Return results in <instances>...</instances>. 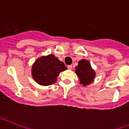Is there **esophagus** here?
Here are the masks:
<instances>
[{
  "label": "esophagus",
  "instance_id": "34e87169",
  "mask_svg": "<svg viewBox=\"0 0 129 129\" xmlns=\"http://www.w3.org/2000/svg\"><path fill=\"white\" fill-rule=\"evenodd\" d=\"M67 68H68V69H69V70H72V65H68V66H67Z\"/></svg>",
  "mask_w": 129,
  "mask_h": 129
}]
</instances>
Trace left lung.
Segmentation results:
<instances>
[{"label": "left lung", "instance_id": "8db88e82", "mask_svg": "<svg viewBox=\"0 0 129 129\" xmlns=\"http://www.w3.org/2000/svg\"><path fill=\"white\" fill-rule=\"evenodd\" d=\"M76 73L80 79L81 84L85 86L92 83L95 77V72L91 68L90 64L85 59L79 61L78 66L76 67Z\"/></svg>", "mask_w": 129, "mask_h": 129}]
</instances>
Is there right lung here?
I'll list each match as a JSON object with an SVG mask.
<instances>
[{"label": "right lung", "mask_w": 129, "mask_h": 129, "mask_svg": "<svg viewBox=\"0 0 129 129\" xmlns=\"http://www.w3.org/2000/svg\"><path fill=\"white\" fill-rule=\"evenodd\" d=\"M67 69L62 61L51 54L37 59L33 66L31 72L35 81L39 85L47 86L55 83L59 73Z\"/></svg>", "instance_id": "add662e5"}]
</instances>
